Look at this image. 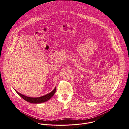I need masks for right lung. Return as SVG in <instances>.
<instances>
[{
    "instance_id": "obj_1",
    "label": "right lung",
    "mask_w": 129,
    "mask_h": 129,
    "mask_svg": "<svg viewBox=\"0 0 129 129\" xmlns=\"http://www.w3.org/2000/svg\"><path fill=\"white\" fill-rule=\"evenodd\" d=\"M56 87L55 88L53 91H52L51 92L46 95H44L40 97H37V98H32V97H29V96H27L26 95H23L19 93L18 92H17L16 90H15L17 93L21 97H22L24 100L31 104H40V103H43L45 102H47V101L49 100L54 95V94L56 93Z\"/></svg>"
}]
</instances>
